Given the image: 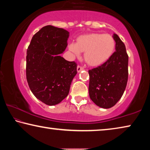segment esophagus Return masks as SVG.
<instances>
[{
  "label": "esophagus",
  "instance_id": "34e87169",
  "mask_svg": "<svg viewBox=\"0 0 150 150\" xmlns=\"http://www.w3.org/2000/svg\"><path fill=\"white\" fill-rule=\"evenodd\" d=\"M82 70H83V67H82L81 66H80V65H78L77 66V72L78 73H79L80 71H81Z\"/></svg>",
  "mask_w": 150,
  "mask_h": 150
}]
</instances>
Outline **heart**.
<instances>
[{
  "label": "heart",
  "instance_id": "b5f03b06",
  "mask_svg": "<svg viewBox=\"0 0 150 150\" xmlns=\"http://www.w3.org/2000/svg\"><path fill=\"white\" fill-rule=\"evenodd\" d=\"M115 41L109 34L90 33L77 38V43L69 45V50L75 56L79 57L85 52V61L91 66H99L105 63L112 56Z\"/></svg>",
  "mask_w": 150,
  "mask_h": 150
}]
</instances>
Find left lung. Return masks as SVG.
<instances>
[{"label": "left lung", "mask_w": 150, "mask_h": 150, "mask_svg": "<svg viewBox=\"0 0 150 150\" xmlns=\"http://www.w3.org/2000/svg\"><path fill=\"white\" fill-rule=\"evenodd\" d=\"M115 51L105 63L89 70V94L101 108H111L122 97L128 79V55L125 46L117 35L113 34Z\"/></svg>", "instance_id": "left-lung-1"}]
</instances>
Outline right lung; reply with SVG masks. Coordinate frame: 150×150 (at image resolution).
<instances>
[{"instance_id": "1", "label": "right lung", "mask_w": 150, "mask_h": 150, "mask_svg": "<svg viewBox=\"0 0 150 150\" xmlns=\"http://www.w3.org/2000/svg\"><path fill=\"white\" fill-rule=\"evenodd\" d=\"M69 33L51 25L33 37L27 51L26 75L30 91L48 105H57L68 96L77 64L60 54L67 46Z\"/></svg>"}]
</instances>
